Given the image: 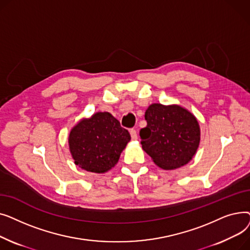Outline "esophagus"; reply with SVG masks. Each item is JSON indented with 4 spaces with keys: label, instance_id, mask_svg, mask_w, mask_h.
<instances>
[{
    "label": "esophagus",
    "instance_id": "esophagus-1",
    "mask_svg": "<svg viewBox=\"0 0 250 250\" xmlns=\"http://www.w3.org/2000/svg\"><path fill=\"white\" fill-rule=\"evenodd\" d=\"M129 134H130V137H132V140H137L138 139V134H137V130L132 128L129 130Z\"/></svg>",
    "mask_w": 250,
    "mask_h": 250
}]
</instances>
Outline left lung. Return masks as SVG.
<instances>
[{
    "mask_svg": "<svg viewBox=\"0 0 250 250\" xmlns=\"http://www.w3.org/2000/svg\"><path fill=\"white\" fill-rule=\"evenodd\" d=\"M147 126L140 130L142 148L164 170L187 165L200 146L196 117L178 104L153 103L145 113Z\"/></svg>",
    "mask_w": 250,
    "mask_h": 250,
    "instance_id": "left-lung-1",
    "label": "left lung"
}]
</instances>
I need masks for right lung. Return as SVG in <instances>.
Here are the masks:
<instances>
[{
    "label": "right lung",
    "instance_id": "1",
    "mask_svg": "<svg viewBox=\"0 0 250 250\" xmlns=\"http://www.w3.org/2000/svg\"><path fill=\"white\" fill-rule=\"evenodd\" d=\"M130 136L109 112L84 117L71 129L69 150L75 164L88 172L105 173L116 165Z\"/></svg>",
    "mask_w": 250,
    "mask_h": 250
}]
</instances>
